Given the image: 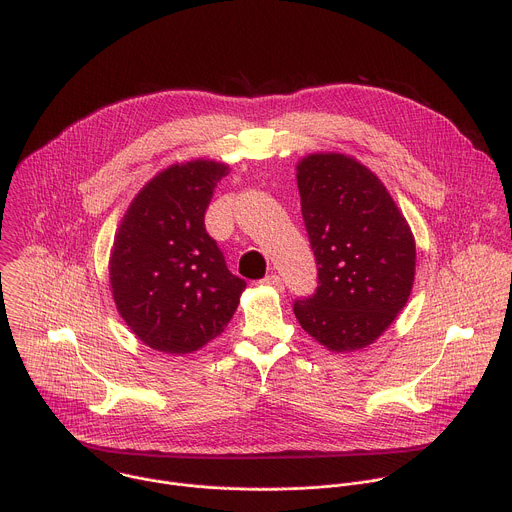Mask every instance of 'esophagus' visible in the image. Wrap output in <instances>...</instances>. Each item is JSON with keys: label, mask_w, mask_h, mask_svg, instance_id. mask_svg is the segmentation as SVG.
<instances>
[{"label": "esophagus", "mask_w": 512, "mask_h": 512, "mask_svg": "<svg viewBox=\"0 0 512 512\" xmlns=\"http://www.w3.org/2000/svg\"><path fill=\"white\" fill-rule=\"evenodd\" d=\"M259 283H261V285H267V287H273V289H277V291H281V289H283V281H281V277H279V275H275V273L265 275Z\"/></svg>", "instance_id": "1"}]
</instances>
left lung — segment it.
<instances>
[{
	"label": "left lung",
	"mask_w": 512,
	"mask_h": 512,
	"mask_svg": "<svg viewBox=\"0 0 512 512\" xmlns=\"http://www.w3.org/2000/svg\"><path fill=\"white\" fill-rule=\"evenodd\" d=\"M298 188L318 287L314 296L294 302V314L328 350L369 346L409 300L411 229L383 182L344 154L304 158Z\"/></svg>",
	"instance_id": "obj_1"
}]
</instances>
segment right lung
Returning a JSON list of instances; mask_svg holds the SVG:
<instances>
[{
	"instance_id": "1",
	"label": "right lung",
	"mask_w": 512,
	"mask_h": 512,
	"mask_svg": "<svg viewBox=\"0 0 512 512\" xmlns=\"http://www.w3.org/2000/svg\"><path fill=\"white\" fill-rule=\"evenodd\" d=\"M229 166L174 164L145 184L115 235L109 279L117 312L154 350L186 354L231 322L245 279L227 269L204 212Z\"/></svg>"
}]
</instances>
